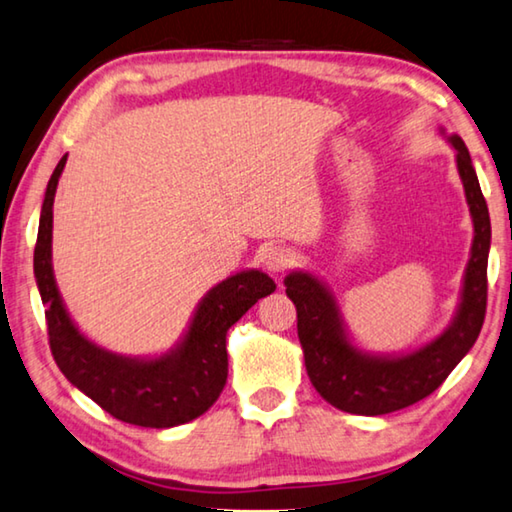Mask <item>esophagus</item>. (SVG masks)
<instances>
[{
	"instance_id": "esophagus-1",
	"label": "esophagus",
	"mask_w": 512,
	"mask_h": 512,
	"mask_svg": "<svg viewBox=\"0 0 512 512\" xmlns=\"http://www.w3.org/2000/svg\"><path fill=\"white\" fill-rule=\"evenodd\" d=\"M262 262L271 273L280 275V273H285L287 269L294 266V250L287 248V246H280V243H275V246H269L264 250Z\"/></svg>"
}]
</instances>
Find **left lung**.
I'll return each mask as SVG.
<instances>
[{"label":"left lung","instance_id":"obj_1","mask_svg":"<svg viewBox=\"0 0 512 512\" xmlns=\"http://www.w3.org/2000/svg\"><path fill=\"white\" fill-rule=\"evenodd\" d=\"M440 132L444 134V129ZM446 139L456 150L458 175L474 223V241L462 275L458 310L442 335L410 353H367L353 344L335 296L314 273L291 271L285 278L287 296L296 305L307 376L323 399L351 415H387L426 399L465 358L483 328L492 239L490 214L467 145L458 134Z\"/></svg>","mask_w":512,"mask_h":512}]
</instances>
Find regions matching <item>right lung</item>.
I'll return each mask as SVG.
<instances>
[{"label": "right lung", "mask_w": 512, "mask_h": 512, "mask_svg": "<svg viewBox=\"0 0 512 512\" xmlns=\"http://www.w3.org/2000/svg\"><path fill=\"white\" fill-rule=\"evenodd\" d=\"M66 161L68 154H63L47 182L34 250L36 285L45 305L54 360L72 385L125 424L143 428L186 424L212 408L223 392L227 330L259 298L273 294L275 282L257 269L218 282L198 303L180 342L154 358H129L97 346L70 319L52 269V207Z\"/></svg>", "instance_id": "obj_1"}]
</instances>
